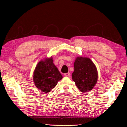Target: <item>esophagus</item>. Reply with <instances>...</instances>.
<instances>
[{
    "instance_id": "esophagus-1",
    "label": "esophagus",
    "mask_w": 127,
    "mask_h": 127,
    "mask_svg": "<svg viewBox=\"0 0 127 127\" xmlns=\"http://www.w3.org/2000/svg\"><path fill=\"white\" fill-rule=\"evenodd\" d=\"M64 76L66 77H69L70 76V72H68V73L64 74Z\"/></svg>"
}]
</instances>
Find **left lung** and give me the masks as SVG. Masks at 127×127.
Instances as JSON below:
<instances>
[{"label": "left lung", "instance_id": "obj_1", "mask_svg": "<svg viewBox=\"0 0 127 127\" xmlns=\"http://www.w3.org/2000/svg\"><path fill=\"white\" fill-rule=\"evenodd\" d=\"M74 67L72 79L77 87L82 93L91 91L96 85L98 77L95 64L90 58L77 57Z\"/></svg>", "mask_w": 127, "mask_h": 127}]
</instances>
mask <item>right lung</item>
<instances>
[{"label": "right lung", "instance_id": "add662e5", "mask_svg": "<svg viewBox=\"0 0 127 127\" xmlns=\"http://www.w3.org/2000/svg\"><path fill=\"white\" fill-rule=\"evenodd\" d=\"M53 62L52 57L42 59L37 64L33 72L35 86L45 93L50 92L63 78Z\"/></svg>", "mask_w": 127, "mask_h": 127}]
</instances>
